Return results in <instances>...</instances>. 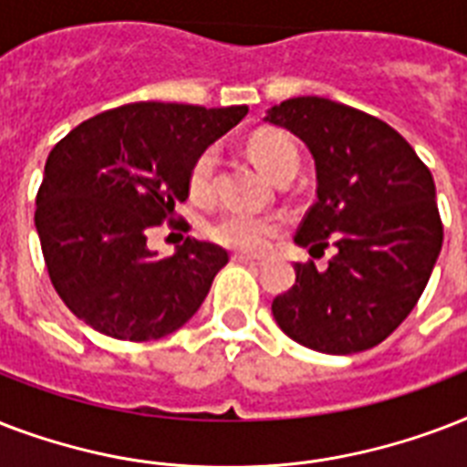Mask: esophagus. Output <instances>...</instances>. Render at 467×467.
Listing matches in <instances>:
<instances>
[{
    "instance_id": "obj_1",
    "label": "esophagus",
    "mask_w": 467,
    "mask_h": 467,
    "mask_svg": "<svg viewBox=\"0 0 467 467\" xmlns=\"http://www.w3.org/2000/svg\"><path fill=\"white\" fill-rule=\"evenodd\" d=\"M233 262L249 264V266H262V259H256V256H249V254H233Z\"/></svg>"
}]
</instances>
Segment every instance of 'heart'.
Instances as JSON below:
<instances>
[{
    "mask_svg": "<svg viewBox=\"0 0 467 467\" xmlns=\"http://www.w3.org/2000/svg\"><path fill=\"white\" fill-rule=\"evenodd\" d=\"M249 155L274 182L298 171L300 157L296 142L281 130H259L249 138ZM215 169H218V152L213 148L201 150L189 167V193L196 201H211L215 193ZM278 234V223L266 215L230 211L213 220L208 225V237L215 244L240 254H259L269 247Z\"/></svg>",
    "mask_w": 467,
    "mask_h": 467,
    "instance_id": "1",
    "label": "heart"
}]
</instances>
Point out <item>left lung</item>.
Listing matches in <instances>:
<instances>
[{
	"label": "left lung",
	"instance_id": "left-lung-1",
	"mask_svg": "<svg viewBox=\"0 0 467 467\" xmlns=\"http://www.w3.org/2000/svg\"><path fill=\"white\" fill-rule=\"evenodd\" d=\"M266 120L315 157L317 201L296 242L310 254L337 247L327 269L296 264L291 291L271 303L274 317L322 354L378 347L414 310L441 252L434 176L395 128L332 99H288Z\"/></svg>",
	"mask_w": 467,
	"mask_h": 467
}]
</instances>
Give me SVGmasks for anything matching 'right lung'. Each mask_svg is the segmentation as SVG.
Segmentation results:
<instances>
[{"mask_svg":"<svg viewBox=\"0 0 467 467\" xmlns=\"http://www.w3.org/2000/svg\"><path fill=\"white\" fill-rule=\"evenodd\" d=\"M247 111L126 104L79 123L50 150L36 230L50 284L82 322L113 339L150 341L196 315L230 256L186 237L160 259L148 230L164 220L189 230L171 218L189 198L191 161Z\"/></svg>","mask_w":467,"mask_h":467,"instance_id":"1","label":"right lung"}]
</instances>
